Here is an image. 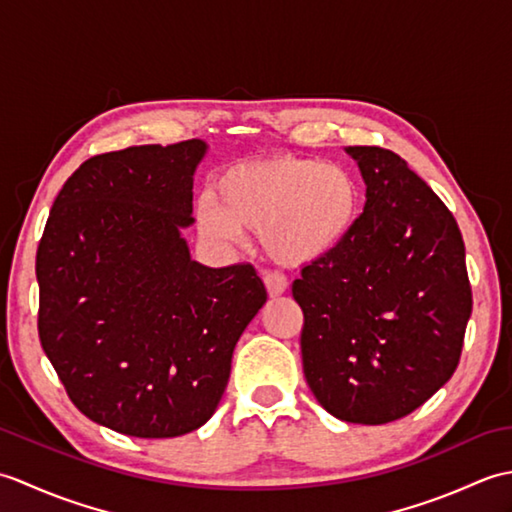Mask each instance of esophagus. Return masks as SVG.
Returning a JSON list of instances; mask_svg holds the SVG:
<instances>
[{"mask_svg": "<svg viewBox=\"0 0 512 512\" xmlns=\"http://www.w3.org/2000/svg\"><path fill=\"white\" fill-rule=\"evenodd\" d=\"M264 284H266V290H268V295L270 297H281L284 295V292L288 290V281H286V277L284 275H279V273H264Z\"/></svg>", "mask_w": 512, "mask_h": 512, "instance_id": "obj_1", "label": "esophagus"}]
</instances>
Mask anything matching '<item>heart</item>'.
Here are the masks:
<instances>
[{"label":"heart","instance_id":"b5f03b06","mask_svg":"<svg viewBox=\"0 0 512 512\" xmlns=\"http://www.w3.org/2000/svg\"><path fill=\"white\" fill-rule=\"evenodd\" d=\"M361 187L350 169L314 158L275 156L239 162L195 204L200 231L222 244L259 233L275 262L308 266L339 248L361 213Z\"/></svg>","mask_w":512,"mask_h":512}]
</instances>
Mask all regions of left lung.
I'll return each mask as SVG.
<instances>
[{"label":"left lung","instance_id":"obj_1","mask_svg":"<svg viewBox=\"0 0 512 512\" xmlns=\"http://www.w3.org/2000/svg\"><path fill=\"white\" fill-rule=\"evenodd\" d=\"M365 180L345 242L301 270L303 374L334 418L407 416L458 367L473 299L458 222L398 154L345 147Z\"/></svg>","mask_w":512,"mask_h":512}]
</instances>
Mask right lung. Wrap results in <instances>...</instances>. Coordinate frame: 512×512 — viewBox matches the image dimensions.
<instances>
[{
    "mask_svg": "<svg viewBox=\"0 0 512 512\" xmlns=\"http://www.w3.org/2000/svg\"><path fill=\"white\" fill-rule=\"evenodd\" d=\"M206 151L193 138L85 160L39 242L43 352L76 409L125 436L200 429L266 303L253 266H202L182 237Z\"/></svg>",
    "mask_w": 512,
    "mask_h": 512,
    "instance_id": "right-lung-1",
    "label": "right lung"
}]
</instances>
